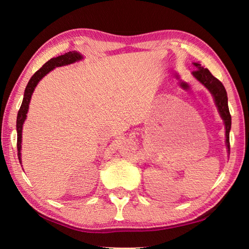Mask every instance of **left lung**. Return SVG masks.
Masks as SVG:
<instances>
[{"mask_svg":"<svg viewBox=\"0 0 249 249\" xmlns=\"http://www.w3.org/2000/svg\"><path fill=\"white\" fill-rule=\"evenodd\" d=\"M193 65L197 69L192 72L193 77L199 81L214 97L216 107L225 125V137H227L225 142H227L228 152L230 153V131L231 126V117L228 105L227 90H225L222 83L217 78H215L208 69H203L197 62H194Z\"/></svg>","mask_w":249,"mask_h":249,"instance_id":"8db88e82","label":"left lung"}]
</instances>
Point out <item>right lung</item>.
Segmentation results:
<instances>
[{
  "mask_svg": "<svg viewBox=\"0 0 249 249\" xmlns=\"http://www.w3.org/2000/svg\"><path fill=\"white\" fill-rule=\"evenodd\" d=\"M81 59H83V56L80 54V53L72 51L65 53L64 55H61L56 58H52L49 61L43 64L40 69L37 71L32 78L30 79L28 82V85L25 89V93H24V99H22L21 106L18 110V119H17V131H18V157L19 163L21 164V155H20V148H21V132H22V124L25 123V119L27 118V113L29 110V104L30 101H31V96L33 94V91L35 87L38 84V82L46 76L47 73H49L51 71H53L55 67L59 66H64V65H69L71 63H74L76 61H80Z\"/></svg>",
  "mask_w": 249,
  "mask_h": 249,
  "instance_id": "1",
  "label": "right lung"
}]
</instances>
